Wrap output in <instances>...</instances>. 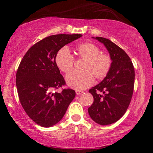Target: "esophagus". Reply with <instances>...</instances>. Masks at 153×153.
Masks as SVG:
<instances>
[{"instance_id":"esophagus-1","label":"esophagus","mask_w":153,"mask_h":153,"mask_svg":"<svg viewBox=\"0 0 153 153\" xmlns=\"http://www.w3.org/2000/svg\"><path fill=\"white\" fill-rule=\"evenodd\" d=\"M75 93H76L77 95H80V94H82V93H83V91H80V90H76V91H75Z\"/></svg>"}]
</instances>
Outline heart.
I'll list each match as a JSON object with an SVG mask.
<instances>
[{
	"mask_svg": "<svg viewBox=\"0 0 153 153\" xmlns=\"http://www.w3.org/2000/svg\"><path fill=\"white\" fill-rule=\"evenodd\" d=\"M77 58L83 60L80 72H73L66 76L68 85L76 90H82L94 83V78L101 80L109 73L112 59L108 54L101 52L97 45L92 42L81 44L75 50ZM56 65L65 73L73 69L75 59L66 47H62L55 56Z\"/></svg>",
	"mask_w": 153,
	"mask_h": 153,
	"instance_id": "obj_1",
	"label": "heart"
}]
</instances>
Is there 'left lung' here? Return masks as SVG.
<instances>
[{"mask_svg":"<svg viewBox=\"0 0 153 153\" xmlns=\"http://www.w3.org/2000/svg\"><path fill=\"white\" fill-rule=\"evenodd\" d=\"M109 52L112 65L106 78L89 90L94 103L89 107L91 118L101 125L119 120L127 111L134 91V68L128 54L108 39L96 36Z\"/></svg>","mask_w":153,"mask_h":153,"instance_id":"left-lung-1","label":"left lung"}]
</instances>
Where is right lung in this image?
<instances>
[{
  "instance_id": "add662e5",
  "label": "right lung",
  "mask_w": 153,
  "mask_h": 153,
  "mask_svg": "<svg viewBox=\"0 0 153 153\" xmlns=\"http://www.w3.org/2000/svg\"><path fill=\"white\" fill-rule=\"evenodd\" d=\"M81 36L79 34L47 36L31 47L19 64L16 75L19 101L38 125L50 127L58 123L74 99L73 89L53 93L66 85L54 59L62 47Z\"/></svg>"
}]
</instances>
